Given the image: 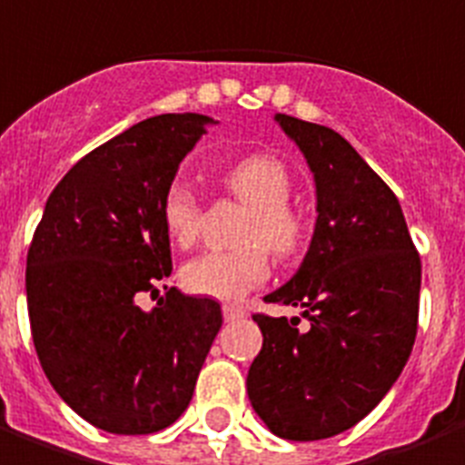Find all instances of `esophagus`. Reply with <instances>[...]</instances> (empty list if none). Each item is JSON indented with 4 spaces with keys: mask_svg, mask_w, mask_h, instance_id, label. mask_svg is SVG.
Instances as JSON below:
<instances>
[{
    "mask_svg": "<svg viewBox=\"0 0 465 465\" xmlns=\"http://www.w3.org/2000/svg\"><path fill=\"white\" fill-rule=\"evenodd\" d=\"M222 312H223V320H226V322L242 320L243 315H246V311H243V308H239V305H223Z\"/></svg>",
    "mask_w": 465,
    "mask_h": 465,
    "instance_id": "esophagus-1",
    "label": "esophagus"
}]
</instances>
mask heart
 Masks as SVG:
<instances>
[{"label":"heart","instance_id":"1","mask_svg":"<svg viewBox=\"0 0 465 465\" xmlns=\"http://www.w3.org/2000/svg\"><path fill=\"white\" fill-rule=\"evenodd\" d=\"M223 187L249 206L239 249L209 251L182 268V285L189 293L216 301H239L268 278V251L291 259L305 242V222L288 204L293 180L273 154H249L223 172ZM199 199L187 182H172L163 197V223L170 242L187 249L197 242Z\"/></svg>","mask_w":465,"mask_h":465}]
</instances>
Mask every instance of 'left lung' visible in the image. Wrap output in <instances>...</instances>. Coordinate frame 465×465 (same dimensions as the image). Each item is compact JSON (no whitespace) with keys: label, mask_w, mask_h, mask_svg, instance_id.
Wrapping results in <instances>:
<instances>
[{"label":"left lung","mask_w":465,"mask_h":465,"mask_svg":"<svg viewBox=\"0 0 465 465\" xmlns=\"http://www.w3.org/2000/svg\"><path fill=\"white\" fill-rule=\"evenodd\" d=\"M315 180V229L295 276L266 295L301 318L253 315L263 347L246 387L253 411L288 441L362 421L404 370L416 338L421 261L399 199L345 137L278 113Z\"/></svg>","instance_id":"obj_1"}]
</instances>
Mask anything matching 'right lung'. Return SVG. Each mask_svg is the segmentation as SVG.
<instances>
[{"mask_svg":"<svg viewBox=\"0 0 465 465\" xmlns=\"http://www.w3.org/2000/svg\"><path fill=\"white\" fill-rule=\"evenodd\" d=\"M214 120L167 113L127 127L66 172L26 256L36 355L58 397L110 434H154L189 407L222 305L170 288L163 197ZM167 288V285H164Z\"/></svg>","mask_w":465,"mask_h":465,"instance_id":"add662e5","label":"right lung"}]
</instances>
